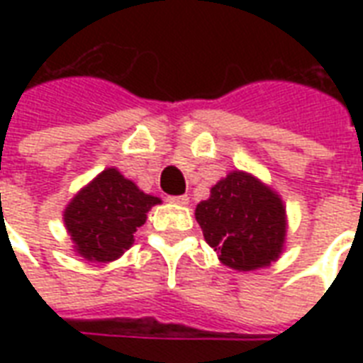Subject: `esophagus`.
Listing matches in <instances>:
<instances>
[{
	"label": "esophagus",
	"instance_id": "34e87169",
	"mask_svg": "<svg viewBox=\"0 0 363 363\" xmlns=\"http://www.w3.org/2000/svg\"><path fill=\"white\" fill-rule=\"evenodd\" d=\"M167 201H169V203H175V205H188L190 198H188V196H169V198H167Z\"/></svg>",
	"mask_w": 363,
	"mask_h": 363
}]
</instances>
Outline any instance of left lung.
<instances>
[{"label":"left lung","mask_w":363,"mask_h":363,"mask_svg":"<svg viewBox=\"0 0 363 363\" xmlns=\"http://www.w3.org/2000/svg\"><path fill=\"white\" fill-rule=\"evenodd\" d=\"M196 220L222 264L238 271L275 262L286 235L281 198L241 171L211 188V198L196 207Z\"/></svg>","instance_id":"1"}]
</instances>
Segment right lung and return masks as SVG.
Returning a JSON list of instances; mask_svg holds the SVG:
<instances>
[{"label": "right lung", "instance_id": "obj_1", "mask_svg": "<svg viewBox=\"0 0 363 363\" xmlns=\"http://www.w3.org/2000/svg\"><path fill=\"white\" fill-rule=\"evenodd\" d=\"M158 198L141 192L116 169H105L77 194L64 220L77 252L90 262H111L133 245V233L147 220Z\"/></svg>", "mask_w": 363, "mask_h": 363}]
</instances>
